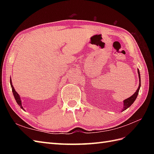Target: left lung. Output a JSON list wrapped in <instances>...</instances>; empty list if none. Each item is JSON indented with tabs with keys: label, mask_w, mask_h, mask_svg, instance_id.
<instances>
[{
	"label": "left lung",
	"mask_w": 154,
	"mask_h": 154,
	"mask_svg": "<svg viewBox=\"0 0 154 154\" xmlns=\"http://www.w3.org/2000/svg\"><path fill=\"white\" fill-rule=\"evenodd\" d=\"M138 77H139V87L138 89H137L136 91L134 93V94H132V95L128 98V99L124 100L123 102H124V106H123V109H122V111L125 110L126 109H127L128 108H129L130 106L132 105V104L134 103V102L135 100L136 99L137 97H138V93H139V90L140 89V86H141V82H140V71L138 69Z\"/></svg>",
	"instance_id": "left-lung-1"
}]
</instances>
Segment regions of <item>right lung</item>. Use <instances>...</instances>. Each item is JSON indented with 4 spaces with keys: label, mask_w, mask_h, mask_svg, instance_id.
<instances>
[{
    "label": "right lung",
    "mask_w": 154,
    "mask_h": 154,
    "mask_svg": "<svg viewBox=\"0 0 154 154\" xmlns=\"http://www.w3.org/2000/svg\"><path fill=\"white\" fill-rule=\"evenodd\" d=\"M10 83H11V87H12V93H13V94H14V99L16 101V103H17V104H18V105L20 106V108L22 109H23L24 110V109H23V106L22 105V100H21V99H20V97L19 94H18V93L16 92V91H15L14 87H13L12 85V80L11 79V80H10Z\"/></svg>",
    "instance_id": "1"
}]
</instances>
